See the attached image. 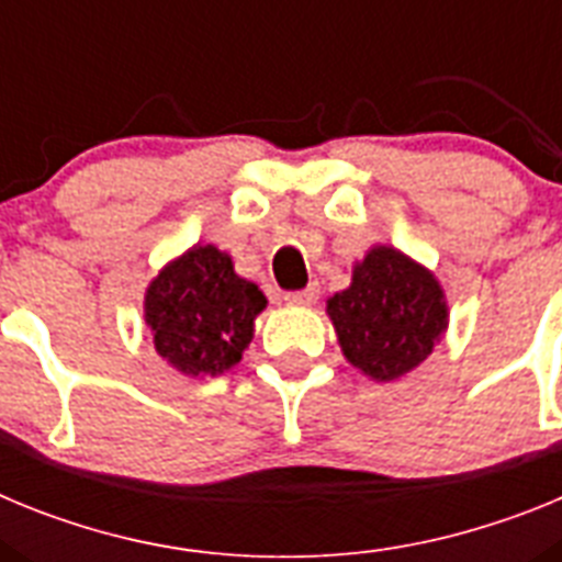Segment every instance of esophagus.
<instances>
[{"label": "esophagus", "mask_w": 562, "mask_h": 562, "mask_svg": "<svg viewBox=\"0 0 562 562\" xmlns=\"http://www.w3.org/2000/svg\"><path fill=\"white\" fill-rule=\"evenodd\" d=\"M317 295H321V290H317V284H312V286H306V290L286 292L284 301L292 306H312L317 301Z\"/></svg>", "instance_id": "esophagus-1"}]
</instances>
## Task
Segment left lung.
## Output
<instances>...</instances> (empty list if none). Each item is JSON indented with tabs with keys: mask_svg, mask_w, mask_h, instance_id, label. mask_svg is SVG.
I'll return each mask as SVG.
<instances>
[{
	"mask_svg": "<svg viewBox=\"0 0 562 562\" xmlns=\"http://www.w3.org/2000/svg\"><path fill=\"white\" fill-rule=\"evenodd\" d=\"M326 310L342 355L382 382L416 369L448 329L436 278L394 247H374L362 258L349 290L337 292Z\"/></svg>",
	"mask_w": 562,
	"mask_h": 562,
	"instance_id": "obj_1",
	"label": "left lung"
}]
</instances>
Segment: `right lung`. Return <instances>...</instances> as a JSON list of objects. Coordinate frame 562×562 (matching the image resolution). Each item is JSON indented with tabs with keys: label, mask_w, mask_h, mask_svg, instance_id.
<instances>
[{
	"label": "right lung",
	"mask_w": 562,
	"mask_h": 562,
	"mask_svg": "<svg viewBox=\"0 0 562 562\" xmlns=\"http://www.w3.org/2000/svg\"><path fill=\"white\" fill-rule=\"evenodd\" d=\"M267 306L256 284L233 272L216 247H193L154 278L146 292V324L154 349L188 376L222 374L241 360L252 321Z\"/></svg>",
	"instance_id": "obj_1"
}]
</instances>
